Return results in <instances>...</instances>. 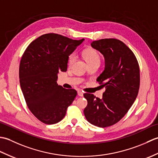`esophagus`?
Here are the masks:
<instances>
[{"mask_svg": "<svg viewBox=\"0 0 158 158\" xmlns=\"http://www.w3.org/2000/svg\"><path fill=\"white\" fill-rule=\"evenodd\" d=\"M77 94H78V95L79 96H83V93L81 91H78V92H77Z\"/></svg>", "mask_w": 158, "mask_h": 158, "instance_id": "esophagus-1", "label": "esophagus"}]
</instances>
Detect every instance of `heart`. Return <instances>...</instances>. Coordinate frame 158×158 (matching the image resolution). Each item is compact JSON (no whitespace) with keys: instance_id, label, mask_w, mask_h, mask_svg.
Wrapping results in <instances>:
<instances>
[{"instance_id":"1","label":"heart","mask_w":158,"mask_h":158,"mask_svg":"<svg viewBox=\"0 0 158 158\" xmlns=\"http://www.w3.org/2000/svg\"><path fill=\"white\" fill-rule=\"evenodd\" d=\"M83 57H84L85 60L88 64H92L95 62H100V56L99 55L98 52L96 50L94 49H87L83 52ZM76 55L75 53H72L71 55L69 56L68 63L69 65H72L75 61L76 60Z\"/></svg>"}]
</instances>
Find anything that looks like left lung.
Listing matches in <instances>:
<instances>
[{
    "mask_svg": "<svg viewBox=\"0 0 158 158\" xmlns=\"http://www.w3.org/2000/svg\"><path fill=\"white\" fill-rule=\"evenodd\" d=\"M91 46L105 58V70L96 81L106 90L101 99L84 94L88 105L83 112L90 123L105 127L118 122L135 101L140 86L139 66L134 53L119 40L100 39Z\"/></svg>",
    "mask_w": 158,
    "mask_h": 158,
    "instance_id": "8db88e82",
    "label": "left lung"
}]
</instances>
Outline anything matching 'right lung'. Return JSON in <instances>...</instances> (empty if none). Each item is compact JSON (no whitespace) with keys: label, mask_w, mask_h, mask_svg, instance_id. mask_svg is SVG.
<instances>
[{"label":"right lung","mask_w":158,"mask_h":158,"mask_svg":"<svg viewBox=\"0 0 158 158\" xmlns=\"http://www.w3.org/2000/svg\"><path fill=\"white\" fill-rule=\"evenodd\" d=\"M83 40L49 33L33 41L23 53L20 86L28 109L41 122H60L76 97L75 89H64L56 81L59 72L66 71L69 56Z\"/></svg>","instance_id":"add662e5"}]
</instances>
